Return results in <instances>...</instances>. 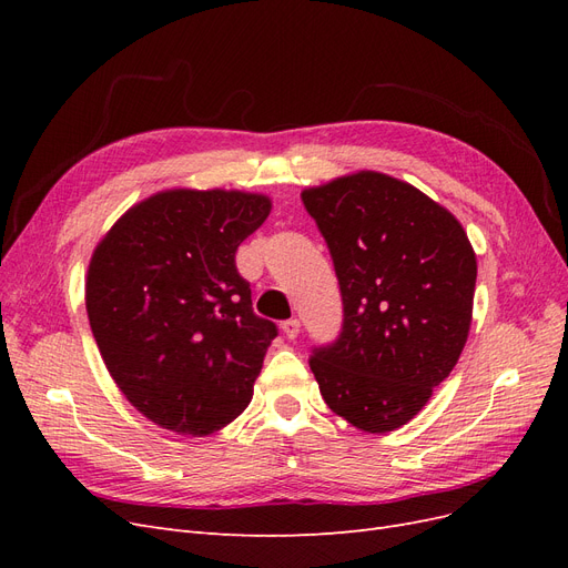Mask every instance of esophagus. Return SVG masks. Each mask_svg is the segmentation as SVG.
Instances as JSON below:
<instances>
[{
    "instance_id": "34e87169",
    "label": "esophagus",
    "mask_w": 568,
    "mask_h": 568,
    "mask_svg": "<svg viewBox=\"0 0 568 568\" xmlns=\"http://www.w3.org/2000/svg\"><path fill=\"white\" fill-rule=\"evenodd\" d=\"M282 332H284L286 338L294 341V338L301 334V322H298V320H286V322H282Z\"/></svg>"
}]
</instances>
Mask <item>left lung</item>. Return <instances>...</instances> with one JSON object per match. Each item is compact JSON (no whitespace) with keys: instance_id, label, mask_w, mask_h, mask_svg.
<instances>
[{"instance_id":"1","label":"left lung","mask_w":568,"mask_h":568,"mask_svg":"<svg viewBox=\"0 0 568 568\" xmlns=\"http://www.w3.org/2000/svg\"><path fill=\"white\" fill-rule=\"evenodd\" d=\"M341 286L343 326L313 351L324 403L359 432L407 424L469 336L476 253L457 217L374 170L305 189Z\"/></svg>"}]
</instances>
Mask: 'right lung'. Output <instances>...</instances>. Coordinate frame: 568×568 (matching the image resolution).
<instances>
[{"label": "right lung", "instance_id": "obj_1", "mask_svg": "<svg viewBox=\"0 0 568 568\" xmlns=\"http://www.w3.org/2000/svg\"><path fill=\"white\" fill-rule=\"evenodd\" d=\"M270 211L263 194L165 189L94 248L84 284L94 341L153 424L209 436L248 407L277 324L253 313L234 255Z\"/></svg>", "mask_w": 568, "mask_h": 568}]
</instances>
